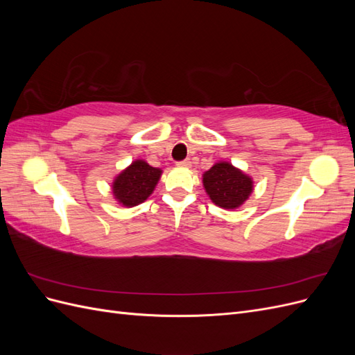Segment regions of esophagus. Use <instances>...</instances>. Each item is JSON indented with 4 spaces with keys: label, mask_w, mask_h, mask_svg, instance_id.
Instances as JSON below:
<instances>
[{
    "label": "esophagus",
    "mask_w": 355,
    "mask_h": 355,
    "mask_svg": "<svg viewBox=\"0 0 355 355\" xmlns=\"http://www.w3.org/2000/svg\"><path fill=\"white\" fill-rule=\"evenodd\" d=\"M178 166L179 167H191V161L189 159H184V161H179V163H178Z\"/></svg>",
    "instance_id": "obj_1"
}]
</instances>
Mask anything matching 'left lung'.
<instances>
[{
	"mask_svg": "<svg viewBox=\"0 0 355 355\" xmlns=\"http://www.w3.org/2000/svg\"><path fill=\"white\" fill-rule=\"evenodd\" d=\"M202 187L211 202L225 210H235L252 196L253 179L228 161H219L202 173Z\"/></svg>",
	"mask_w": 355,
	"mask_h": 355,
	"instance_id": "1",
	"label": "left lung"
}]
</instances>
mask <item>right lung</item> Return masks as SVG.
I'll return each mask as SVG.
<instances>
[{"label": "right lung", "mask_w": 355, "mask_h": 355, "mask_svg": "<svg viewBox=\"0 0 355 355\" xmlns=\"http://www.w3.org/2000/svg\"><path fill=\"white\" fill-rule=\"evenodd\" d=\"M163 170L149 166L145 159H135L114 178L112 196L123 207H135L153 194Z\"/></svg>", "instance_id": "right-lung-1"}]
</instances>
